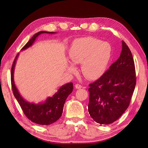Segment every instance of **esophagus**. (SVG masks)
<instances>
[{
  "instance_id": "1",
  "label": "esophagus",
  "mask_w": 148,
  "mask_h": 148,
  "mask_svg": "<svg viewBox=\"0 0 148 148\" xmlns=\"http://www.w3.org/2000/svg\"><path fill=\"white\" fill-rule=\"evenodd\" d=\"M82 87V86H81V85H79V84H76L75 85V88L76 89H81Z\"/></svg>"
}]
</instances>
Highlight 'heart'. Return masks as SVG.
<instances>
[{"mask_svg":"<svg viewBox=\"0 0 148 148\" xmlns=\"http://www.w3.org/2000/svg\"><path fill=\"white\" fill-rule=\"evenodd\" d=\"M69 57L73 64L81 63V72L86 78L97 79L106 71L112 57V47L98 38L84 37L72 42ZM68 71L75 72L74 65L69 64Z\"/></svg>","mask_w":148,"mask_h":148,"instance_id":"obj_1","label":"heart"}]
</instances>
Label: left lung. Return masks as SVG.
I'll list each match as a JSON object with an SVG mask.
<instances>
[{
  "mask_svg": "<svg viewBox=\"0 0 148 148\" xmlns=\"http://www.w3.org/2000/svg\"><path fill=\"white\" fill-rule=\"evenodd\" d=\"M136 81L133 57L122 41L119 58L99 79L89 85L88 111L92 119L101 125L118 119L129 106Z\"/></svg>",
  "mask_w": 148,
  "mask_h": 148,
  "instance_id": "left-lung-1",
  "label": "left lung"
}]
</instances>
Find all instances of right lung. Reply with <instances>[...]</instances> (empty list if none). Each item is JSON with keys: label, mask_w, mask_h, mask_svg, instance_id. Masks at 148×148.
Returning <instances> with one entry per match:
<instances>
[{"label": "right lung", "mask_w": 148, "mask_h": 148, "mask_svg": "<svg viewBox=\"0 0 148 148\" xmlns=\"http://www.w3.org/2000/svg\"><path fill=\"white\" fill-rule=\"evenodd\" d=\"M43 33L55 34L56 32L47 31H40L37 32L25 45L21 49L22 51L31 47L37 37L40 34ZM19 53L14 59L11 70V84L14 97H16L19 104L24 114L32 122L42 125H48L53 123L62 116L65 101L73 90V84L71 82L63 85L60 87L58 91L53 95V97H47L44 102L35 104L27 102L20 95L14 83V73L15 65Z\"/></svg>", "instance_id": "obj_1"}]
</instances>
